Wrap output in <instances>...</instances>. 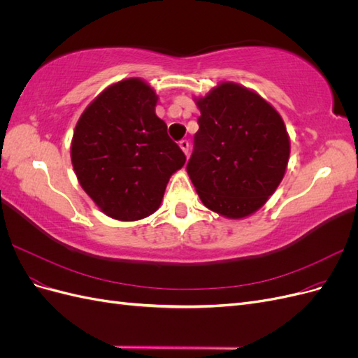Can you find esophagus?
Returning a JSON list of instances; mask_svg holds the SVG:
<instances>
[{
  "mask_svg": "<svg viewBox=\"0 0 358 358\" xmlns=\"http://www.w3.org/2000/svg\"><path fill=\"white\" fill-rule=\"evenodd\" d=\"M179 146H180V149L183 150V154H185V155L188 157V155H189V142H188V140H180Z\"/></svg>",
  "mask_w": 358,
  "mask_h": 358,
  "instance_id": "1",
  "label": "esophagus"
}]
</instances>
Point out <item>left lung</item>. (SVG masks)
<instances>
[{
	"label": "left lung",
	"instance_id": "8db88e82",
	"mask_svg": "<svg viewBox=\"0 0 358 358\" xmlns=\"http://www.w3.org/2000/svg\"><path fill=\"white\" fill-rule=\"evenodd\" d=\"M199 131L187 164L206 208L241 220L257 212L282 180L289 137L282 117L263 96L222 82L196 101Z\"/></svg>",
	"mask_w": 358,
	"mask_h": 358
}]
</instances>
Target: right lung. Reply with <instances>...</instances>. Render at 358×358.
<instances>
[{"label": "right lung", "instance_id": "obj_1", "mask_svg": "<svg viewBox=\"0 0 358 358\" xmlns=\"http://www.w3.org/2000/svg\"><path fill=\"white\" fill-rule=\"evenodd\" d=\"M158 96L142 79L106 88L74 128L71 162L83 191L100 210L119 221L152 215L185 154L155 115Z\"/></svg>", "mask_w": 358, "mask_h": 358}]
</instances>
